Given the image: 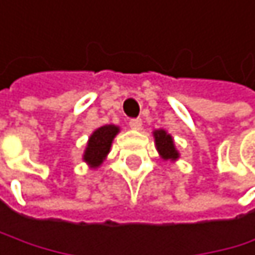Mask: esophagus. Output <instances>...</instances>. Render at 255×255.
Wrapping results in <instances>:
<instances>
[{"label": "esophagus", "mask_w": 255, "mask_h": 255, "mask_svg": "<svg viewBox=\"0 0 255 255\" xmlns=\"http://www.w3.org/2000/svg\"><path fill=\"white\" fill-rule=\"evenodd\" d=\"M128 125H130V128H133V130H140L142 128V119H139V118L130 119Z\"/></svg>", "instance_id": "1"}]
</instances>
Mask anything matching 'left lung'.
<instances>
[{"mask_svg":"<svg viewBox=\"0 0 255 255\" xmlns=\"http://www.w3.org/2000/svg\"><path fill=\"white\" fill-rule=\"evenodd\" d=\"M154 137H155L157 149L163 158H177L178 157V152L174 146V140L165 130H157L154 133Z\"/></svg>","mask_w":255,"mask_h":255,"instance_id":"8db88e82","label":"left lung"}]
</instances>
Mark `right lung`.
<instances>
[{"label": "right lung", "instance_id": "1", "mask_svg": "<svg viewBox=\"0 0 255 255\" xmlns=\"http://www.w3.org/2000/svg\"><path fill=\"white\" fill-rule=\"evenodd\" d=\"M118 131H119V128L115 125H104L97 131H94V134L90 136V139L87 142L86 152H84V160L92 168H97L103 163L104 157L110 151L112 140Z\"/></svg>", "mask_w": 255, "mask_h": 255}]
</instances>
